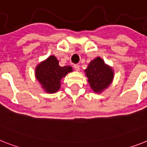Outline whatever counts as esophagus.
I'll list each match as a JSON object with an SVG mask.
<instances>
[{
	"label": "esophagus",
	"mask_w": 147,
	"mask_h": 147,
	"mask_svg": "<svg viewBox=\"0 0 147 147\" xmlns=\"http://www.w3.org/2000/svg\"><path fill=\"white\" fill-rule=\"evenodd\" d=\"M74 69H76V71H79L80 65H78V64H75V65H74Z\"/></svg>",
	"instance_id": "1"
}]
</instances>
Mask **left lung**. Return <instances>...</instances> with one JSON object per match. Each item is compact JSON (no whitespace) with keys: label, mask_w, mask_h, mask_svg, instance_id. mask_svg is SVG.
I'll return each mask as SVG.
<instances>
[{"label":"left lung","mask_w":147,"mask_h":147,"mask_svg":"<svg viewBox=\"0 0 147 147\" xmlns=\"http://www.w3.org/2000/svg\"><path fill=\"white\" fill-rule=\"evenodd\" d=\"M85 71L86 76L88 78V82L94 92H101L113 81V69L106 65L100 57L90 62Z\"/></svg>","instance_id":"8db88e82"}]
</instances>
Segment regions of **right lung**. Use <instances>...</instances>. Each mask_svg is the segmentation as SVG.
I'll use <instances>...</instances> for the list:
<instances>
[{
    "instance_id": "add662e5",
    "label": "right lung",
    "mask_w": 147,
    "mask_h": 147,
    "mask_svg": "<svg viewBox=\"0 0 147 147\" xmlns=\"http://www.w3.org/2000/svg\"><path fill=\"white\" fill-rule=\"evenodd\" d=\"M71 71V66H59L57 58L51 56L37 66L35 76L47 92L55 93L60 88V80Z\"/></svg>"
}]
</instances>
